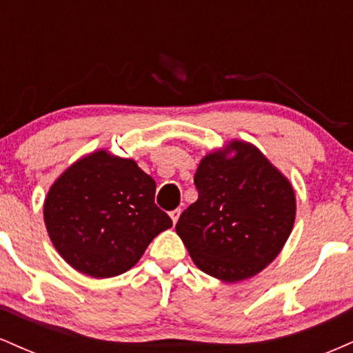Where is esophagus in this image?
<instances>
[{"instance_id": "34e87169", "label": "esophagus", "mask_w": 353, "mask_h": 353, "mask_svg": "<svg viewBox=\"0 0 353 353\" xmlns=\"http://www.w3.org/2000/svg\"><path fill=\"white\" fill-rule=\"evenodd\" d=\"M169 216H171L172 222H174V224H176L177 219H179V216H181V209H174V210H171V212H169Z\"/></svg>"}]
</instances>
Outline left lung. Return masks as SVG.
<instances>
[{
  "label": "left lung",
  "mask_w": 353,
  "mask_h": 353,
  "mask_svg": "<svg viewBox=\"0 0 353 353\" xmlns=\"http://www.w3.org/2000/svg\"><path fill=\"white\" fill-rule=\"evenodd\" d=\"M199 199L181 214L177 236L202 272L239 282L281 254L295 222L292 184L245 141L205 154L194 176Z\"/></svg>",
  "instance_id": "1"
}]
</instances>
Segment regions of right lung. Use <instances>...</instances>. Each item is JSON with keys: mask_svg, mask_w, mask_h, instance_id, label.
Wrapping results in <instances>:
<instances>
[{"mask_svg": "<svg viewBox=\"0 0 353 353\" xmlns=\"http://www.w3.org/2000/svg\"><path fill=\"white\" fill-rule=\"evenodd\" d=\"M156 182L134 159L86 154L52 182L44 224L61 257L81 274L108 279L143 257L172 221L154 204Z\"/></svg>", "mask_w": 353, "mask_h": 353, "instance_id": "obj_1", "label": "right lung"}]
</instances>
